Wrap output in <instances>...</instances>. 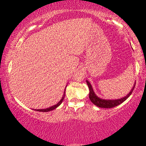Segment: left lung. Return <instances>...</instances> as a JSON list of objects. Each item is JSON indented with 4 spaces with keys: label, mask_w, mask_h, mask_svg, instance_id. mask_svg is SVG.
<instances>
[{
    "label": "left lung",
    "mask_w": 146,
    "mask_h": 146,
    "mask_svg": "<svg viewBox=\"0 0 146 146\" xmlns=\"http://www.w3.org/2000/svg\"><path fill=\"white\" fill-rule=\"evenodd\" d=\"M86 83L88 86V88H89V99L90 101L93 102V104H94L95 106H97L104 108H113V107H115L121 104V103H123L125 100H126L127 99L130 97V95L132 94L135 86V85H134V86L132 87V88L130 91V93H129L126 96H125L124 98L121 99H117V100H104V99L98 98V97L95 95V92L93 91V87H92L91 84H90L89 82L86 80Z\"/></svg>",
    "instance_id": "left-lung-1"
}]
</instances>
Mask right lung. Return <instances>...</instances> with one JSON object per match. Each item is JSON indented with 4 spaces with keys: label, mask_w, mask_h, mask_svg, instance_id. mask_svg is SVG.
<instances>
[{
    "label": "right lung",
    "mask_w": 146,
    "mask_h": 146,
    "mask_svg": "<svg viewBox=\"0 0 146 146\" xmlns=\"http://www.w3.org/2000/svg\"><path fill=\"white\" fill-rule=\"evenodd\" d=\"M65 89H66V88H65ZM64 97H65V91H64V93L62 98L61 100H60V101L58 102L57 104L53 106L49 107V108H45V109H35V110H36V111H39V112H48V111H51V110L56 109L57 107H58L60 104H61L62 102V101L64 100Z\"/></svg>",
    "instance_id": "add662e5"
}]
</instances>
